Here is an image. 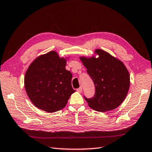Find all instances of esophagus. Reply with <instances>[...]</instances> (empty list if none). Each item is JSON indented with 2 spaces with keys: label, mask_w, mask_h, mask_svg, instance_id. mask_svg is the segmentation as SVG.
<instances>
[{
  "label": "esophagus",
  "mask_w": 152,
  "mask_h": 152,
  "mask_svg": "<svg viewBox=\"0 0 152 152\" xmlns=\"http://www.w3.org/2000/svg\"><path fill=\"white\" fill-rule=\"evenodd\" d=\"M77 91L79 92V93H81V92L82 91V87H80L79 88L77 89Z\"/></svg>",
  "instance_id": "1"
}]
</instances>
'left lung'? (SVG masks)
Returning a JSON list of instances; mask_svg holds the SVG:
<instances>
[{
    "label": "left lung",
    "instance_id": "obj_1",
    "mask_svg": "<svg viewBox=\"0 0 152 152\" xmlns=\"http://www.w3.org/2000/svg\"><path fill=\"white\" fill-rule=\"evenodd\" d=\"M97 58L80 57L94 83L96 93L84 98L90 107L99 112L116 109L123 102L130 87V75L121 61L102 49H96Z\"/></svg>",
    "mask_w": 152,
    "mask_h": 152
}]
</instances>
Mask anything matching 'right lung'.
I'll return each instance as SVG.
<instances>
[{"label": "right lung", "mask_w": 152, "mask_h": 152, "mask_svg": "<svg viewBox=\"0 0 152 152\" xmlns=\"http://www.w3.org/2000/svg\"><path fill=\"white\" fill-rule=\"evenodd\" d=\"M66 61L50 51L38 56L26 71V93L36 107L48 113L63 109L72 94V73L66 70Z\"/></svg>", "instance_id": "add662e5"}]
</instances>
